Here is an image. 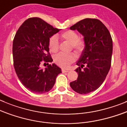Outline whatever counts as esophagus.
I'll use <instances>...</instances> for the list:
<instances>
[{
  "label": "esophagus",
  "instance_id": "34e87169",
  "mask_svg": "<svg viewBox=\"0 0 127 127\" xmlns=\"http://www.w3.org/2000/svg\"><path fill=\"white\" fill-rule=\"evenodd\" d=\"M62 72H63V73H66V72H68V70L64 69V68H62Z\"/></svg>",
  "mask_w": 127,
  "mask_h": 127
}]
</instances>
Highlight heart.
Segmentation results:
<instances>
[{
    "mask_svg": "<svg viewBox=\"0 0 127 127\" xmlns=\"http://www.w3.org/2000/svg\"><path fill=\"white\" fill-rule=\"evenodd\" d=\"M62 39L69 42L71 47L77 52H82L85 47L84 40L78 37V34L73 31H67L61 34ZM49 47L52 52L55 53L59 49V42L57 35H53L49 39ZM75 60V55L73 53L64 54L60 53L55 55L54 62L60 67L67 68Z\"/></svg>",
    "mask_w": 127,
    "mask_h": 127,
    "instance_id": "b5f03b06",
    "label": "heart"
}]
</instances>
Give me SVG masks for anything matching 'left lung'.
<instances>
[{
	"label": "left lung",
	"mask_w": 127,
	"mask_h": 127,
	"mask_svg": "<svg viewBox=\"0 0 127 127\" xmlns=\"http://www.w3.org/2000/svg\"><path fill=\"white\" fill-rule=\"evenodd\" d=\"M84 35L85 47L77 65L76 80L71 88L80 94L96 90L104 82L110 70L113 51L112 38L105 25L98 19H85L70 27Z\"/></svg>",
	"instance_id": "1"
}]
</instances>
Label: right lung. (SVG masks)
<instances>
[{
	"label": "right lung",
	"mask_w": 127,
	"mask_h": 127,
	"mask_svg": "<svg viewBox=\"0 0 127 127\" xmlns=\"http://www.w3.org/2000/svg\"><path fill=\"white\" fill-rule=\"evenodd\" d=\"M60 29L38 17L29 18L19 27L13 40L14 66L20 82L33 93L44 94L50 91L61 69L53 61L49 53L50 37ZM42 62L47 63L45 70Z\"/></svg>",
	"instance_id": "obj_1"
}]
</instances>
